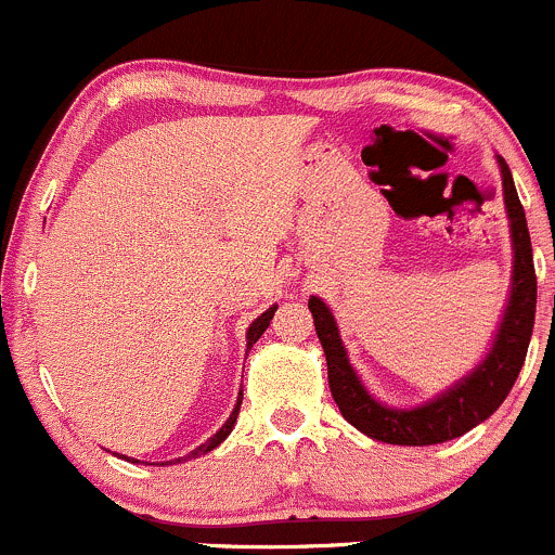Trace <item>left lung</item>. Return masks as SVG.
Listing matches in <instances>:
<instances>
[{
    "label": "left lung",
    "mask_w": 555,
    "mask_h": 555,
    "mask_svg": "<svg viewBox=\"0 0 555 555\" xmlns=\"http://www.w3.org/2000/svg\"><path fill=\"white\" fill-rule=\"evenodd\" d=\"M498 166L500 177H503V204L511 228V254H514L511 291L490 349L481 357L479 365L470 367L455 384H450L444 391L426 399L423 404H415V408H395V404L380 402L367 391V386L351 367L331 307L320 296L309 299L314 331H318L325 351L331 395L344 418L365 437L386 444L408 447L450 442V439L463 437L470 428L490 418L503 404V399L508 397L511 386L516 384L524 357H527L529 338H532L538 278H534L527 217H524L521 201H518L514 177L500 156Z\"/></svg>",
    "instance_id": "1"
}]
</instances>
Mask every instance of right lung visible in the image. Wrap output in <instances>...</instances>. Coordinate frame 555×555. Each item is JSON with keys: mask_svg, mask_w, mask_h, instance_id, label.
<instances>
[{"mask_svg": "<svg viewBox=\"0 0 555 555\" xmlns=\"http://www.w3.org/2000/svg\"><path fill=\"white\" fill-rule=\"evenodd\" d=\"M275 309H278V304H272V307H270V309H267V312H261V314H259V318H256V320H254V323H251V325H248V331H246V351H251V347H254V344H256V341H259V338H261V333H264V331H267V327H270V320H272V318H275ZM241 402H243V391H241V395H237V402H235V408H232L230 418L222 423V428H219V431H217V434H214V437H211V439H206V442H204V444H201V447H195V450H193V452H188V457H198V455H206V452H211V450H214V447H219V444H222V442H224V439H228V437H230V431H232V428H235L237 413H241ZM121 457H124V461H132V463H140V461H134V457H127V455H121ZM188 457H184V461H188ZM177 461H180V463H182V457H177ZM166 463H175V461H166ZM147 466H151V463H147Z\"/></svg>", "mask_w": 555, "mask_h": 555, "instance_id": "1", "label": "right lung"}]
</instances>
